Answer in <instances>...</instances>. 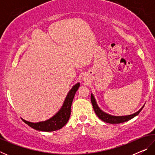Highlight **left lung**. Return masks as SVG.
I'll return each instance as SVG.
<instances>
[{
    "label": "left lung",
    "mask_w": 155,
    "mask_h": 155,
    "mask_svg": "<svg viewBox=\"0 0 155 155\" xmlns=\"http://www.w3.org/2000/svg\"><path fill=\"white\" fill-rule=\"evenodd\" d=\"M91 104H92L94 111H95L97 116H98L101 120H103V122L109 123V124H120V123L127 122L128 120L133 118V117H135L136 115H137L141 111V109L143 108V107L140 111H138L137 112H136L132 115H125V116H114V115H111L106 114V113H104L99 108L98 106L97 105L96 100L94 98V97L92 94H91Z\"/></svg>",
    "instance_id": "1"
}]
</instances>
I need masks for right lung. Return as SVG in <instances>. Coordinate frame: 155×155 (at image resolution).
I'll use <instances>...</instances> for the list:
<instances>
[{"mask_svg": "<svg viewBox=\"0 0 155 155\" xmlns=\"http://www.w3.org/2000/svg\"><path fill=\"white\" fill-rule=\"evenodd\" d=\"M79 86L80 83H77L71 89V90L69 91L66 98H65L61 109L51 118L46 120V121L37 123L26 121L23 119L22 120L30 127L38 130L51 132V131L61 129L62 127H64L66 124V123L69 120L70 114H71V105L72 101Z\"/></svg>", "mask_w": 155, "mask_h": 155, "instance_id": "add662e5", "label": "right lung"}]
</instances>
